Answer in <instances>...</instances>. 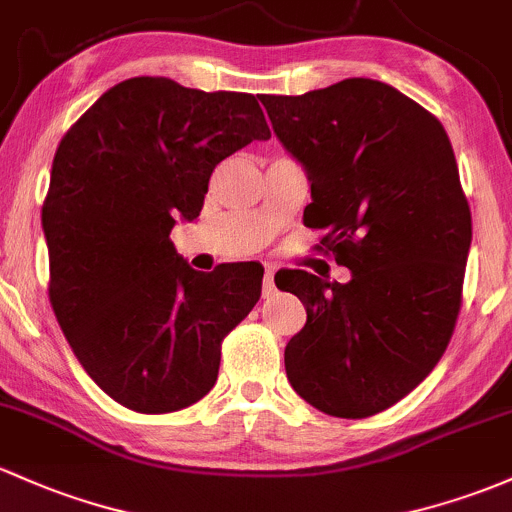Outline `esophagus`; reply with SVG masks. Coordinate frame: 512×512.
<instances>
[{
    "label": "esophagus",
    "instance_id": "1",
    "mask_svg": "<svg viewBox=\"0 0 512 512\" xmlns=\"http://www.w3.org/2000/svg\"><path fill=\"white\" fill-rule=\"evenodd\" d=\"M263 298L276 293V283H273V266H266V273H263V288H261Z\"/></svg>",
    "mask_w": 512,
    "mask_h": 512
}]
</instances>
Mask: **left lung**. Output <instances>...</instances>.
Here are the masks:
<instances>
[{
  "label": "left lung",
  "instance_id": "obj_1",
  "mask_svg": "<svg viewBox=\"0 0 512 512\" xmlns=\"http://www.w3.org/2000/svg\"><path fill=\"white\" fill-rule=\"evenodd\" d=\"M261 102L310 178L302 222L351 271L344 285L280 273L307 310L285 373L312 408L371 417L420 386L454 334L471 210L452 144L434 114L378 80Z\"/></svg>",
  "mask_w": 512,
  "mask_h": 512
}]
</instances>
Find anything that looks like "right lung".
Here are the masks:
<instances>
[{
    "mask_svg": "<svg viewBox=\"0 0 512 512\" xmlns=\"http://www.w3.org/2000/svg\"><path fill=\"white\" fill-rule=\"evenodd\" d=\"M266 139L254 95L168 78L119 82L60 139L41 210L48 298L87 376L124 408L205 398L224 337L261 298L258 263L192 271L170 232L200 214L219 161Z\"/></svg>",
    "mask_w": 512,
    "mask_h": 512,
    "instance_id": "1",
    "label": "right lung"
}]
</instances>
